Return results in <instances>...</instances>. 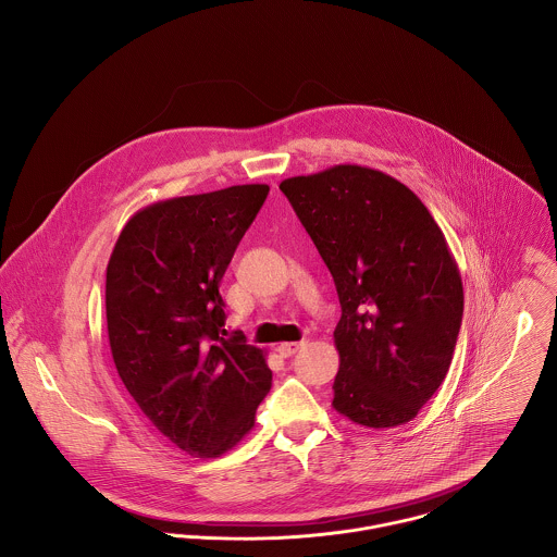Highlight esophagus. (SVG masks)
<instances>
[{"label": "esophagus", "instance_id": "esophagus-1", "mask_svg": "<svg viewBox=\"0 0 557 557\" xmlns=\"http://www.w3.org/2000/svg\"><path fill=\"white\" fill-rule=\"evenodd\" d=\"M302 345H305V343H281V345L276 347V351H278L281 358H289V356H294Z\"/></svg>", "mask_w": 557, "mask_h": 557}]
</instances>
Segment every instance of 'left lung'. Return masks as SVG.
<instances>
[{"label": "left lung", "instance_id": "8db88e82", "mask_svg": "<svg viewBox=\"0 0 557 557\" xmlns=\"http://www.w3.org/2000/svg\"><path fill=\"white\" fill-rule=\"evenodd\" d=\"M278 188L341 302L332 407L369 429L409 422L444 382L463 319V283L442 230L377 169L336 164Z\"/></svg>", "mask_w": 557, "mask_h": 557}]
</instances>
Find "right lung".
<instances>
[{"label":"right lung","instance_id":"add662e5","mask_svg":"<svg viewBox=\"0 0 557 557\" xmlns=\"http://www.w3.org/2000/svg\"><path fill=\"white\" fill-rule=\"evenodd\" d=\"M268 184L173 197L139 210L107 265L115 369L139 409L190 457H219L252 429L272 371L225 330L221 278Z\"/></svg>","mask_w":557,"mask_h":557}]
</instances>
